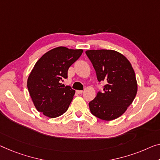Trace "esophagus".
I'll return each mask as SVG.
<instances>
[{
    "mask_svg": "<svg viewBox=\"0 0 160 160\" xmlns=\"http://www.w3.org/2000/svg\"><path fill=\"white\" fill-rule=\"evenodd\" d=\"M77 93L78 94H82V90H77Z\"/></svg>",
    "mask_w": 160,
    "mask_h": 160,
    "instance_id": "34e87169",
    "label": "esophagus"
}]
</instances>
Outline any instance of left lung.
<instances>
[{"mask_svg":"<svg viewBox=\"0 0 160 160\" xmlns=\"http://www.w3.org/2000/svg\"><path fill=\"white\" fill-rule=\"evenodd\" d=\"M93 65L99 82L106 83L89 103L92 115L104 121L121 116L132 103L137 92V82L132 64L125 56L111 49L85 52Z\"/></svg>","mask_w":160,"mask_h":160,"instance_id":"1","label":"left lung"}]
</instances>
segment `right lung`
<instances>
[{
  "label": "right lung",
  "instance_id": "obj_1",
  "mask_svg": "<svg viewBox=\"0 0 160 160\" xmlns=\"http://www.w3.org/2000/svg\"><path fill=\"white\" fill-rule=\"evenodd\" d=\"M82 49L65 47L52 49L35 64L27 80V88L35 108L49 118L65 113L75 90L62 84L70 67L81 56Z\"/></svg>",
  "mask_w": 160,
  "mask_h": 160
}]
</instances>
